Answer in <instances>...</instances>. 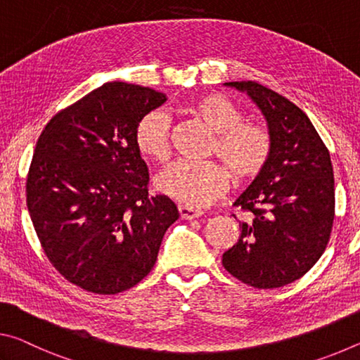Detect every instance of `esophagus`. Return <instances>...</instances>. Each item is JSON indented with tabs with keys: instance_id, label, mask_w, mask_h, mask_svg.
<instances>
[{
	"instance_id": "34e87169",
	"label": "esophagus",
	"mask_w": 360,
	"mask_h": 360,
	"mask_svg": "<svg viewBox=\"0 0 360 360\" xmlns=\"http://www.w3.org/2000/svg\"><path fill=\"white\" fill-rule=\"evenodd\" d=\"M179 214H180V219L193 220V219H198V217H201L202 212L193 207H188V205H179Z\"/></svg>"
}]
</instances>
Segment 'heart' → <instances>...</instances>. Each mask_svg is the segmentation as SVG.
<instances>
[{"label":"heart","instance_id":"obj_1","mask_svg":"<svg viewBox=\"0 0 360 360\" xmlns=\"http://www.w3.org/2000/svg\"><path fill=\"white\" fill-rule=\"evenodd\" d=\"M214 134L207 155L221 162L179 161L156 176V190L188 207H205L225 193L228 174L236 184H249L266 169L273 155V135L257 121L244 120V111L221 94H205L185 108ZM135 148L155 162L172 155L169 120L159 111L145 115L134 134Z\"/></svg>","mask_w":360,"mask_h":360}]
</instances>
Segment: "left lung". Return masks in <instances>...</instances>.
<instances>
[{
    "mask_svg": "<svg viewBox=\"0 0 360 360\" xmlns=\"http://www.w3.org/2000/svg\"><path fill=\"white\" fill-rule=\"evenodd\" d=\"M225 84L245 91L262 110L273 155L236 199V207L250 217L239 221L238 243L221 263L250 287H284L308 273L328 244L335 217L330 153L309 117L287 97L257 81Z\"/></svg>",
    "mask_w": 360,
    "mask_h": 360,
    "instance_id": "1",
    "label": "left lung"
}]
</instances>
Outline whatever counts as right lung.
I'll return each mask as SVG.
<instances>
[{"label": "right lung", "instance_id": "obj_1", "mask_svg": "<svg viewBox=\"0 0 360 360\" xmlns=\"http://www.w3.org/2000/svg\"><path fill=\"white\" fill-rule=\"evenodd\" d=\"M164 102L150 87L107 82L58 111L37 141L27 175L34 231L52 266L87 292L137 285L179 219L167 196L148 194L134 141L139 121Z\"/></svg>", "mask_w": 360, "mask_h": 360}]
</instances>
